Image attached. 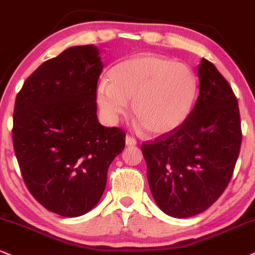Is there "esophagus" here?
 Wrapping results in <instances>:
<instances>
[{
  "instance_id": "1",
  "label": "esophagus",
  "mask_w": 255,
  "mask_h": 255,
  "mask_svg": "<svg viewBox=\"0 0 255 255\" xmlns=\"http://www.w3.org/2000/svg\"><path fill=\"white\" fill-rule=\"evenodd\" d=\"M125 144L128 145V146L136 145V144H137V140L134 139L133 137H131V136H127V137H125Z\"/></svg>"
}]
</instances>
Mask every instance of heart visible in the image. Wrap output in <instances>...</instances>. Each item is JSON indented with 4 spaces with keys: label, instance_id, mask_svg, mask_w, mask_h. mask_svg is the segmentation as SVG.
I'll list each match as a JSON object with an SVG mask.
<instances>
[{
    "label": "heart",
    "instance_id": "heart-1",
    "mask_svg": "<svg viewBox=\"0 0 255 255\" xmlns=\"http://www.w3.org/2000/svg\"><path fill=\"white\" fill-rule=\"evenodd\" d=\"M109 81L97 88V104L105 118L116 123L127 113L128 100H132V116L155 136L181 127L198 93V80L187 64L151 53L116 64Z\"/></svg>",
    "mask_w": 255,
    "mask_h": 255
}]
</instances>
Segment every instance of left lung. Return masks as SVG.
Returning a JSON list of instances; mask_svg holds the SVG:
<instances>
[{"instance_id":"8db88e82","label":"left lung","mask_w":255,"mask_h":255,"mask_svg":"<svg viewBox=\"0 0 255 255\" xmlns=\"http://www.w3.org/2000/svg\"><path fill=\"white\" fill-rule=\"evenodd\" d=\"M199 95L186 122L142 144L155 203L175 218L210 208L228 186L241 146V123L232 87L211 62L198 65Z\"/></svg>"}]
</instances>
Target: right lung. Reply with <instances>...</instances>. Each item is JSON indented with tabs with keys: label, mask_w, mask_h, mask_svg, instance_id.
Listing matches in <instances>:
<instances>
[{
	"label": "right lung",
	"mask_w": 255,
	"mask_h": 255,
	"mask_svg": "<svg viewBox=\"0 0 255 255\" xmlns=\"http://www.w3.org/2000/svg\"><path fill=\"white\" fill-rule=\"evenodd\" d=\"M103 69L97 46L69 47L44 62L15 100L13 143L23 181L45 209L64 217L98 204L125 146L124 131L98 121Z\"/></svg>",
	"instance_id": "right-lung-1"
}]
</instances>
